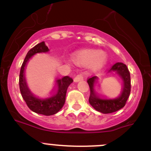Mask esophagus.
<instances>
[{
  "instance_id": "esophagus-1",
  "label": "esophagus",
  "mask_w": 151,
  "mask_h": 151,
  "mask_svg": "<svg viewBox=\"0 0 151 151\" xmlns=\"http://www.w3.org/2000/svg\"><path fill=\"white\" fill-rule=\"evenodd\" d=\"M82 80H83V77L82 74H78V75L76 76L74 79V81L75 82V83H78V82L82 81Z\"/></svg>"
}]
</instances>
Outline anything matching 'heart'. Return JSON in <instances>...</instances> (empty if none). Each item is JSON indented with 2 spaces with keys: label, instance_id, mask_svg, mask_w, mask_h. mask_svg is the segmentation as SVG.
<instances>
[{
  "label": "heart",
  "instance_id": "obj_1",
  "mask_svg": "<svg viewBox=\"0 0 151 151\" xmlns=\"http://www.w3.org/2000/svg\"><path fill=\"white\" fill-rule=\"evenodd\" d=\"M107 60L104 52L97 50H83L74 52L71 56L73 63L80 66H90L94 70L104 66Z\"/></svg>",
  "mask_w": 151,
  "mask_h": 151
}]
</instances>
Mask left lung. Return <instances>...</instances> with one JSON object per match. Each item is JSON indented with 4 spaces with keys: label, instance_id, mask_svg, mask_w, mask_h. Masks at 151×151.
Returning a JSON list of instances; mask_svg holds the SVG:
<instances>
[{
    "label": "left lung",
    "instance_id": "1",
    "mask_svg": "<svg viewBox=\"0 0 151 151\" xmlns=\"http://www.w3.org/2000/svg\"><path fill=\"white\" fill-rule=\"evenodd\" d=\"M108 73H116L123 81V88L121 94L116 98H104L96 93L95 86L98 83L96 76L88 80L91 94L89 103L96 110L103 114L112 113L119 110L126 104L131 91L130 73L127 66L123 63H116L108 71Z\"/></svg>",
    "mask_w": 151,
    "mask_h": 151
}]
</instances>
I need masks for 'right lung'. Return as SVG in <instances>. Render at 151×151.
<instances>
[{"label":"right lung","instance_id":"right-lung-1","mask_svg":"<svg viewBox=\"0 0 151 151\" xmlns=\"http://www.w3.org/2000/svg\"><path fill=\"white\" fill-rule=\"evenodd\" d=\"M49 51L50 50L46 46L45 42H41L30 49L27 53L21 66L19 80L21 95L26 102L29 109L36 113L47 116L55 115L62 109L66 101L67 88L73 82L72 79L68 76L58 79L56 81L57 88L55 92L52 95L48 96H39L33 94L30 91L27 85L26 79L25 77V67L32 56L37 53H46Z\"/></svg>","mask_w":151,"mask_h":151}]
</instances>
